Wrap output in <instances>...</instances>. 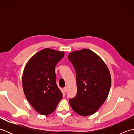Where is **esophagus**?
<instances>
[{"mask_svg": "<svg viewBox=\"0 0 134 134\" xmlns=\"http://www.w3.org/2000/svg\"><path fill=\"white\" fill-rule=\"evenodd\" d=\"M63 90H64V93H66V92H67V88L66 87H64V88H63Z\"/></svg>", "mask_w": 134, "mask_h": 134, "instance_id": "34e87169", "label": "esophagus"}]
</instances>
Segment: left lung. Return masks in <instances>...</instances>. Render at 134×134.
Here are the masks:
<instances>
[{"mask_svg": "<svg viewBox=\"0 0 134 134\" xmlns=\"http://www.w3.org/2000/svg\"><path fill=\"white\" fill-rule=\"evenodd\" d=\"M76 72L77 93L70 99L72 109L87 116L97 112L104 104L111 85L109 71L104 61L88 49L70 53L68 56Z\"/></svg>", "mask_w": 134, "mask_h": 134, "instance_id": "left-lung-1", "label": "left lung"}]
</instances>
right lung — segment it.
Returning <instances> with one entry per match:
<instances>
[{"mask_svg":"<svg viewBox=\"0 0 134 134\" xmlns=\"http://www.w3.org/2000/svg\"><path fill=\"white\" fill-rule=\"evenodd\" d=\"M64 55V52L45 48L33 56L25 67L22 75L25 95L40 114L52 113L63 97L56 84L55 69Z\"/></svg>","mask_w":134,"mask_h":134,"instance_id":"add662e5","label":"right lung"}]
</instances>
